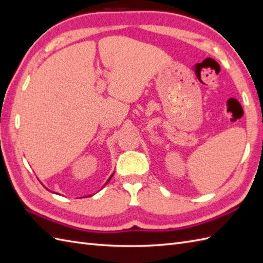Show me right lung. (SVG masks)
<instances>
[{"label": "right lung", "instance_id": "right-lung-1", "mask_svg": "<svg viewBox=\"0 0 263 263\" xmlns=\"http://www.w3.org/2000/svg\"><path fill=\"white\" fill-rule=\"evenodd\" d=\"M111 176H112V175H111ZM111 176H110V178H111ZM110 178H109V180H110ZM109 180H108V181H107V183H108V182H109ZM107 183H106V184H107Z\"/></svg>", "mask_w": 263, "mask_h": 263}]
</instances>
